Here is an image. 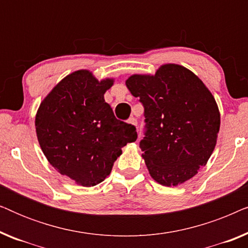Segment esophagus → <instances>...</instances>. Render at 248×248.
<instances>
[{"label":"esophagus","instance_id":"esophagus-1","mask_svg":"<svg viewBox=\"0 0 248 248\" xmlns=\"http://www.w3.org/2000/svg\"><path fill=\"white\" fill-rule=\"evenodd\" d=\"M127 123H128V124H131V125H133V126L137 127V125H138V121L135 120L134 117H132V118H130V120L127 121Z\"/></svg>","mask_w":248,"mask_h":248}]
</instances>
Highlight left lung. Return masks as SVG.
Wrapping results in <instances>:
<instances>
[{
  "label": "left lung",
  "instance_id": "left-lung-1",
  "mask_svg": "<svg viewBox=\"0 0 248 248\" xmlns=\"http://www.w3.org/2000/svg\"><path fill=\"white\" fill-rule=\"evenodd\" d=\"M127 89L143 104L147 131L140 142L149 174L164 186H177L198 174L217 144L220 111L201 79L178 64L155 74H133Z\"/></svg>",
  "mask_w": 248,
  "mask_h": 248
}]
</instances>
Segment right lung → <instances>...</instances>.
<instances>
[{
    "label": "right lung",
    "instance_id": "1",
    "mask_svg": "<svg viewBox=\"0 0 248 248\" xmlns=\"http://www.w3.org/2000/svg\"><path fill=\"white\" fill-rule=\"evenodd\" d=\"M113 78L78 70L60 81L37 110V139L47 160L78 185L94 186L110 174L122 148L137 140L133 125L118 121L104 94Z\"/></svg>",
    "mask_w": 248,
    "mask_h": 248
}]
</instances>
